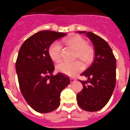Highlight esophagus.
Here are the masks:
<instances>
[{
  "label": "esophagus",
  "instance_id": "esophagus-1",
  "mask_svg": "<svg viewBox=\"0 0 130 130\" xmlns=\"http://www.w3.org/2000/svg\"><path fill=\"white\" fill-rule=\"evenodd\" d=\"M75 80H76V79L74 78H71V83L74 82H75Z\"/></svg>",
  "mask_w": 130,
  "mask_h": 130
}]
</instances>
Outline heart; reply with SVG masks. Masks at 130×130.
I'll use <instances>...</instances> for the list:
<instances>
[{
	"instance_id": "1",
	"label": "heart",
	"mask_w": 130,
	"mask_h": 130,
	"mask_svg": "<svg viewBox=\"0 0 130 130\" xmlns=\"http://www.w3.org/2000/svg\"><path fill=\"white\" fill-rule=\"evenodd\" d=\"M67 46L75 50V58H78L84 64H87L92 60L94 56V50L91 46L87 44V41L82 37L74 35L64 39L62 41ZM62 48L57 41L52 43L48 48V54L54 61L58 62L61 57ZM57 70L66 75L73 76L83 69V65L78 60L72 62L62 61L57 65Z\"/></svg>"
}]
</instances>
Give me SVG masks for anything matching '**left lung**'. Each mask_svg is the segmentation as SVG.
Returning a JSON list of instances; mask_svg holds the SVG:
<instances>
[{
	"instance_id": "1",
	"label": "left lung",
	"mask_w": 130,
	"mask_h": 130,
	"mask_svg": "<svg viewBox=\"0 0 130 130\" xmlns=\"http://www.w3.org/2000/svg\"><path fill=\"white\" fill-rule=\"evenodd\" d=\"M86 34L94 45V58L91 66L81 74L87 78L82 81L83 89L77 94L79 107L89 112L103 108L112 96L116 82V59L106 41L91 32Z\"/></svg>"
}]
</instances>
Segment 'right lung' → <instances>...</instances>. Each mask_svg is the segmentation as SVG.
I'll return each mask as SVG.
<instances>
[{
  "mask_svg": "<svg viewBox=\"0 0 130 130\" xmlns=\"http://www.w3.org/2000/svg\"><path fill=\"white\" fill-rule=\"evenodd\" d=\"M67 34L51 30L38 32L25 41L18 52L16 71L25 100L39 113H48L60 105V92L70 83L60 73L53 75L55 67L48 54L50 44Z\"/></svg>",
  "mask_w": 130,
  "mask_h": 130,
  "instance_id": "right-lung-1",
  "label": "right lung"
}]
</instances>
